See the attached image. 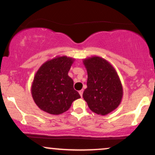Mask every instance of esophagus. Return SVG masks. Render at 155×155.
<instances>
[{"label":"esophagus","mask_w":155,"mask_h":155,"mask_svg":"<svg viewBox=\"0 0 155 155\" xmlns=\"http://www.w3.org/2000/svg\"><path fill=\"white\" fill-rule=\"evenodd\" d=\"M83 92H84V90H80V91L79 92V95H81V97H82V95H83Z\"/></svg>","instance_id":"esophagus-1"}]
</instances>
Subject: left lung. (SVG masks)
Wrapping results in <instances>:
<instances>
[{
  "label": "left lung",
  "mask_w": 155,
  "mask_h": 155,
  "mask_svg": "<svg viewBox=\"0 0 155 155\" xmlns=\"http://www.w3.org/2000/svg\"><path fill=\"white\" fill-rule=\"evenodd\" d=\"M83 63L87 72L84 99L94 113L102 116L111 113L120 106L123 97V87L116 69L98 56L85 58Z\"/></svg>",
  "instance_id": "left-lung-1"
}]
</instances>
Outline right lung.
Instances as JSON below:
<instances>
[{
    "label": "right lung",
    "instance_id": "right-lung-1",
    "mask_svg": "<svg viewBox=\"0 0 155 155\" xmlns=\"http://www.w3.org/2000/svg\"><path fill=\"white\" fill-rule=\"evenodd\" d=\"M74 61V58L65 55L57 56L42 64L35 73L31 95L41 110L59 115L68 111L72 103L81 97L68 76Z\"/></svg>",
    "mask_w": 155,
    "mask_h": 155
}]
</instances>
